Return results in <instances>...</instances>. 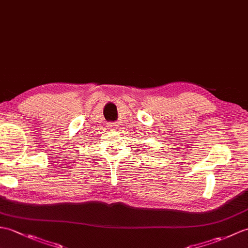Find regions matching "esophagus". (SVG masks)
Returning <instances> with one entry per match:
<instances>
[{
	"label": "esophagus",
	"instance_id": "1",
	"mask_svg": "<svg viewBox=\"0 0 248 248\" xmlns=\"http://www.w3.org/2000/svg\"><path fill=\"white\" fill-rule=\"evenodd\" d=\"M110 126H111V128H112V129H116V126H117V124H114V123H111V124H110Z\"/></svg>",
	"mask_w": 248,
	"mask_h": 248
}]
</instances>
